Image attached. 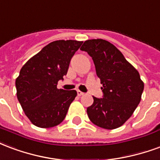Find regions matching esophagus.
<instances>
[{
  "label": "esophagus",
  "instance_id": "1",
  "mask_svg": "<svg viewBox=\"0 0 160 160\" xmlns=\"http://www.w3.org/2000/svg\"><path fill=\"white\" fill-rule=\"evenodd\" d=\"M83 94H84L83 92L80 91V90H78V96H81V95H83Z\"/></svg>",
  "mask_w": 160,
  "mask_h": 160
}]
</instances>
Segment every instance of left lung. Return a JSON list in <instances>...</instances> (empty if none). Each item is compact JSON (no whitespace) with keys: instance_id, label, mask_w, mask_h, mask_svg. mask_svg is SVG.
Instances as JSON below:
<instances>
[{"instance_id":"left-lung-1","label":"left lung","mask_w":160,"mask_h":160,"mask_svg":"<svg viewBox=\"0 0 160 160\" xmlns=\"http://www.w3.org/2000/svg\"><path fill=\"white\" fill-rule=\"evenodd\" d=\"M80 49L92 58L103 85V98L93 96L94 103L87 108L88 118L103 129H117L131 117L141 101L144 83L139 72L106 40L85 41Z\"/></svg>"}]
</instances>
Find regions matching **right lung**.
<instances>
[{"label":"right lung","mask_w":160,"mask_h":160,"mask_svg":"<svg viewBox=\"0 0 160 160\" xmlns=\"http://www.w3.org/2000/svg\"><path fill=\"white\" fill-rule=\"evenodd\" d=\"M82 42L59 40L50 42L21 68L15 84L17 97L34 125L51 128L65 119L76 90L58 89L71 59Z\"/></svg>","instance_id":"right-lung-1"}]
</instances>
